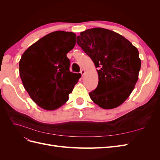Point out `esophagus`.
Instances as JSON below:
<instances>
[{
	"mask_svg": "<svg viewBox=\"0 0 160 160\" xmlns=\"http://www.w3.org/2000/svg\"><path fill=\"white\" fill-rule=\"evenodd\" d=\"M80 72H81V74L82 75H83L85 73V71L83 70V69H82V70L80 71Z\"/></svg>",
	"mask_w": 160,
	"mask_h": 160,
	"instance_id": "1",
	"label": "esophagus"
}]
</instances>
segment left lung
I'll list each match as a JSON object with an SVG mask.
<instances>
[{
    "instance_id": "1",
    "label": "left lung",
    "mask_w": 160,
    "mask_h": 160,
    "mask_svg": "<svg viewBox=\"0 0 160 160\" xmlns=\"http://www.w3.org/2000/svg\"><path fill=\"white\" fill-rule=\"evenodd\" d=\"M77 43L99 69L98 85L89 93L91 100L103 109L122 105L138 79L141 60L137 48L119 34L103 28L81 32Z\"/></svg>"
}]
</instances>
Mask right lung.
I'll use <instances>...</instances> for the list:
<instances>
[{
    "label": "right lung",
    "mask_w": 160,
    "mask_h": 160,
    "mask_svg": "<svg viewBox=\"0 0 160 160\" xmlns=\"http://www.w3.org/2000/svg\"><path fill=\"white\" fill-rule=\"evenodd\" d=\"M75 37L72 32H51L28 47L19 61L24 88L42 109L55 110L65 103L81 77L69 71L67 57L75 45Z\"/></svg>",
    "instance_id": "obj_1"
}]
</instances>
